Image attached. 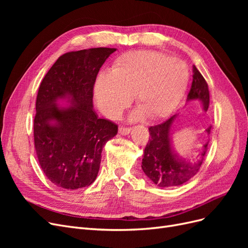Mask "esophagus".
<instances>
[{
  "instance_id": "34e87169",
  "label": "esophagus",
  "mask_w": 248,
  "mask_h": 248,
  "mask_svg": "<svg viewBox=\"0 0 248 248\" xmlns=\"http://www.w3.org/2000/svg\"><path fill=\"white\" fill-rule=\"evenodd\" d=\"M130 128L129 127H124V126H120L119 127V133L122 134V136H126V134H128L130 132Z\"/></svg>"
}]
</instances>
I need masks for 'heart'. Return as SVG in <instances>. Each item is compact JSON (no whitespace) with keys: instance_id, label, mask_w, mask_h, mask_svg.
I'll list each match as a JSON object with an SVG mask.
<instances>
[{"instance_id":"b5f03b06","label":"heart","mask_w":248,"mask_h":248,"mask_svg":"<svg viewBox=\"0 0 248 248\" xmlns=\"http://www.w3.org/2000/svg\"><path fill=\"white\" fill-rule=\"evenodd\" d=\"M189 70L179 59L153 50L130 51L116 59L109 72L97 78L94 93L103 115L118 119L134 95V119L169 116L186 92Z\"/></svg>"}]
</instances>
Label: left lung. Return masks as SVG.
Listing matches in <instances>:
<instances>
[{
	"label": "left lung",
	"mask_w": 248,
	"mask_h": 248,
	"mask_svg": "<svg viewBox=\"0 0 248 248\" xmlns=\"http://www.w3.org/2000/svg\"><path fill=\"white\" fill-rule=\"evenodd\" d=\"M200 100L202 108L207 111L210 103L208 84L201 72L193 66V76L190 91L187 95V101ZM178 115L171 116L161 124L151 126L149 128L150 139L145 148L141 169L146 176L159 187L179 186L191 179L200 170L208 150V142L202 146L199 157L191 161L179 156L171 145L170 131ZM210 126L206 133L211 132Z\"/></svg>",
	"instance_id": "8db88e82"
}]
</instances>
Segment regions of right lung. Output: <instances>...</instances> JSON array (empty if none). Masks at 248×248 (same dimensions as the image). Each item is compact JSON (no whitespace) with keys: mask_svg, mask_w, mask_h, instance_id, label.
I'll return each mask as SVG.
<instances>
[{"mask_svg":"<svg viewBox=\"0 0 248 248\" xmlns=\"http://www.w3.org/2000/svg\"><path fill=\"white\" fill-rule=\"evenodd\" d=\"M116 48L66 52L43 78L36 99L34 142L40 167L50 182L74 190L98 175L102 148L118 126L93 109L97 74ZM65 100L66 103H59Z\"/></svg>","mask_w":248,"mask_h":248,"instance_id":"right-lung-1","label":"right lung"}]
</instances>
